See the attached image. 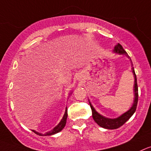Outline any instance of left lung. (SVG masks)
Instances as JSON below:
<instances>
[{"label": "left lung", "instance_id": "1", "mask_svg": "<svg viewBox=\"0 0 151 151\" xmlns=\"http://www.w3.org/2000/svg\"><path fill=\"white\" fill-rule=\"evenodd\" d=\"M113 52L115 53H118V54H123L125 55L129 59V56H128L127 52L125 51L124 49L123 48L120 44L118 43V45L115 46L114 47ZM131 61V59H129ZM131 64H132V71H133V76H134V88H133V91H134V101H133V106H131L130 109L128 111H127L126 112H124V114H122V115H120L118 118H106V117L103 116L102 115H101L100 113H98L95 109L93 107V106L91 105V104L90 103L89 100V104L90 106H91V112H92V117L93 119L95 120V122L99 125L100 127L103 128H105V129H117V128L122 127L124 124L126 122H127L129 120L130 117L134 114V112H136V106H137L138 104V98H139V94H138V85H137V80H136V73L134 71V68L133 67V63L131 61Z\"/></svg>", "mask_w": 151, "mask_h": 151}]
</instances>
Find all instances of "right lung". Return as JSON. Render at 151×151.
Instances as JSON below:
<instances>
[{"label":"right lung","mask_w":151,"mask_h":151,"mask_svg":"<svg viewBox=\"0 0 151 151\" xmlns=\"http://www.w3.org/2000/svg\"><path fill=\"white\" fill-rule=\"evenodd\" d=\"M67 116H68V110H67V107H66L65 108V114H64V115H63V118H62V120L60 121V123L56 125V126L55 127L53 128V129H51V130L49 131V132H47V133H45V134H42V133H39V132H36V131H35L34 129H32V131H33V132H34L36 134L39 135V136H52V135L56 134V133L60 132V131H61L62 129H63V128L65 127V124H66Z\"/></svg>","instance_id":"1"}]
</instances>
